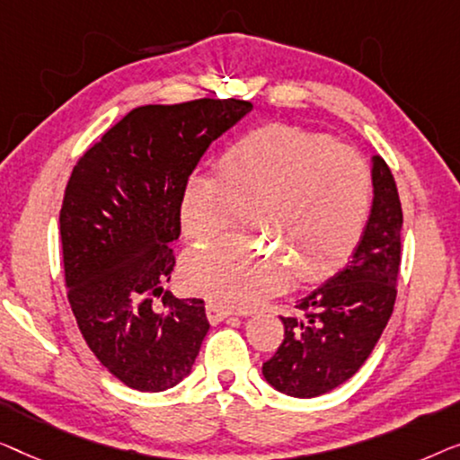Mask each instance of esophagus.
Wrapping results in <instances>:
<instances>
[{
    "label": "esophagus",
    "instance_id": "obj_1",
    "mask_svg": "<svg viewBox=\"0 0 460 460\" xmlns=\"http://www.w3.org/2000/svg\"><path fill=\"white\" fill-rule=\"evenodd\" d=\"M206 316H208V321L215 325V323H221L227 319V316H231V310L221 306V304L217 302H208L206 304Z\"/></svg>",
    "mask_w": 460,
    "mask_h": 460
}]
</instances>
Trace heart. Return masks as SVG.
Instances as JSON below:
<instances>
[{
	"label": "heart",
	"mask_w": 460,
	"mask_h": 460,
	"mask_svg": "<svg viewBox=\"0 0 460 460\" xmlns=\"http://www.w3.org/2000/svg\"><path fill=\"white\" fill-rule=\"evenodd\" d=\"M367 160L323 133L281 125L252 128L225 147L217 177L191 174L181 227L193 243L227 233L250 212V227L282 252L225 239L187 256V288L229 308H254L292 281L332 273L357 248L371 210Z\"/></svg>",
	"instance_id": "b5f03b06"
}]
</instances>
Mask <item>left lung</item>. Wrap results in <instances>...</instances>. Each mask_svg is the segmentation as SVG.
<instances>
[{
  "label": "left lung",
  "instance_id": "obj_1",
  "mask_svg": "<svg viewBox=\"0 0 460 460\" xmlns=\"http://www.w3.org/2000/svg\"><path fill=\"white\" fill-rule=\"evenodd\" d=\"M373 208L350 262L281 316V346L262 365L275 390L294 398L332 392L365 365L390 321L400 273L402 206L390 166L373 158Z\"/></svg>",
  "mask_w": 460,
  "mask_h": 460
}]
</instances>
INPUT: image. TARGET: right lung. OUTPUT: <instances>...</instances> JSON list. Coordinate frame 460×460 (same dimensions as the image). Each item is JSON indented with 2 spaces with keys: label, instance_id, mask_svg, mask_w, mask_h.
<instances>
[{
  "label": "right lung",
  "instance_id": "1",
  "mask_svg": "<svg viewBox=\"0 0 460 460\" xmlns=\"http://www.w3.org/2000/svg\"><path fill=\"white\" fill-rule=\"evenodd\" d=\"M250 110L235 98L139 106L70 174L60 210L70 308L89 350L133 390L177 385L208 333L204 302L179 300L163 286L174 269L187 179ZM160 295L164 311L153 306Z\"/></svg>",
  "mask_w": 460,
  "mask_h": 460
}]
</instances>
